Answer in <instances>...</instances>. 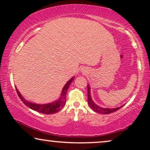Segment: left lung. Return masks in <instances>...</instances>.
Listing matches in <instances>:
<instances>
[{
    "label": "left lung",
    "instance_id": "obj_1",
    "mask_svg": "<svg viewBox=\"0 0 150 150\" xmlns=\"http://www.w3.org/2000/svg\"><path fill=\"white\" fill-rule=\"evenodd\" d=\"M87 88H88V91H87V94H88V104L90 107L92 108V110H93L94 111L96 112H98V113L100 114H109V113H112V112H115L117 110L120 109L122 107V105L120 106V107H117V108H102L101 106H98L96 104L95 102L93 101L91 98V88H90V86L88 85H87Z\"/></svg>",
    "mask_w": 150,
    "mask_h": 150
}]
</instances>
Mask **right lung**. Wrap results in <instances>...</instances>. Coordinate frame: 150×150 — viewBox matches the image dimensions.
<instances>
[{"mask_svg":"<svg viewBox=\"0 0 150 150\" xmlns=\"http://www.w3.org/2000/svg\"><path fill=\"white\" fill-rule=\"evenodd\" d=\"M74 79V77H72L70 80H69V81L67 82L66 84H65V86L63 88L60 97H59L58 99L55 100L54 102H50V103L48 104H40L28 101L27 100H25V98L21 95V93H20V91H18V89L16 87V91H17L18 96H19L20 99H21L22 101L23 102V103L25 104L26 106H28V108H31L33 110H36V111L42 112V113L50 115L58 112L59 110L61 109V108H63V106H64L65 102H66L67 91V89H68L69 85H71V83H72Z\"/></svg>","mask_w":150,"mask_h":150,"instance_id":"obj_1","label":"right lung"}]
</instances>
